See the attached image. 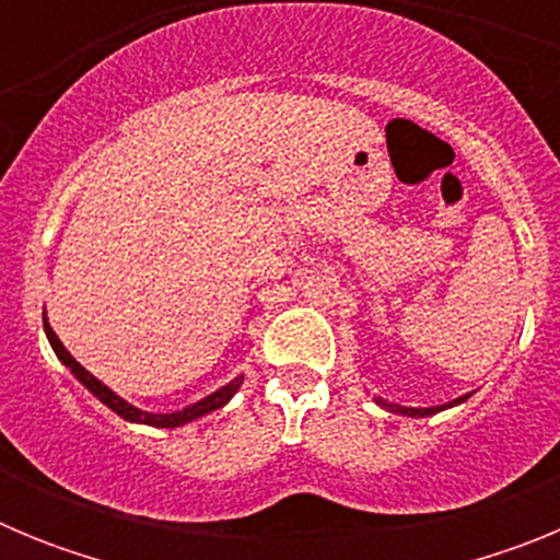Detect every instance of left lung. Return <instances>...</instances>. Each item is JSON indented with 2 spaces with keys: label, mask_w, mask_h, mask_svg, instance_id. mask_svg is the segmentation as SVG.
Listing matches in <instances>:
<instances>
[{
  "label": "left lung",
  "mask_w": 560,
  "mask_h": 560,
  "mask_svg": "<svg viewBox=\"0 0 560 560\" xmlns=\"http://www.w3.org/2000/svg\"><path fill=\"white\" fill-rule=\"evenodd\" d=\"M463 400H468V395H463V398H454V400H448V404H440V407H400V404H389V400H384V398H378V395H375V404H378L381 409H387V412H395V415H407V418H429V415H438V412H443V409H448V407H457V404H463Z\"/></svg>",
  "instance_id": "obj_1"
}]
</instances>
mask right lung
Wrapping results in <instances>:
<instances>
[{"mask_svg":"<svg viewBox=\"0 0 560 560\" xmlns=\"http://www.w3.org/2000/svg\"><path fill=\"white\" fill-rule=\"evenodd\" d=\"M44 334H47L49 345H52L56 355H58V359H61V364H67L69 373L75 375V378L81 381L83 387H86L89 393L95 395V398L101 400V404H106V407L112 409V412L120 415L122 420H131V423H145V427H156V429L185 427V423H190V420L205 418V415H210V412H215V409L226 407V404H230V400H232V395H235L237 389H241V384H244V375H235V378H232L230 384H226V387L215 389V393H212V395H207V398L196 400V404H190V407L179 409V412H165V415H162V412H145V409L133 407V404H128L126 398H120V395L114 393V389H108L106 384H103V381H97L95 375H92L86 368H83V364H78L75 355L69 353V350L61 345V339H58V336H56V330L49 328L47 316H44Z\"/></svg>","mask_w":560,"mask_h":560,"instance_id":"right-lung-1","label":"right lung"}]
</instances>
